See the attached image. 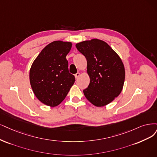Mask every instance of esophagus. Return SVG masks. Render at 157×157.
Instances as JSON below:
<instances>
[{
	"label": "esophagus",
	"mask_w": 157,
	"mask_h": 157,
	"mask_svg": "<svg viewBox=\"0 0 157 157\" xmlns=\"http://www.w3.org/2000/svg\"><path fill=\"white\" fill-rule=\"evenodd\" d=\"M79 76H80V73H79V72H78V73H76V74H75V78H76V79L79 78Z\"/></svg>",
	"instance_id": "esophagus-1"
}]
</instances>
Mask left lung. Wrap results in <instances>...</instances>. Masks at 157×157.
I'll return each mask as SVG.
<instances>
[{"instance_id":"1","label":"left lung","mask_w":157,"mask_h":157,"mask_svg":"<svg viewBox=\"0 0 157 157\" xmlns=\"http://www.w3.org/2000/svg\"><path fill=\"white\" fill-rule=\"evenodd\" d=\"M75 46L87 61L90 83L83 90L85 96L96 107L107 105L123 89L125 68L120 57L107 43L97 39Z\"/></svg>"}]
</instances>
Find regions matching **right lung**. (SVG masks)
Masks as SVG:
<instances>
[{"instance_id":"add662e5","label":"right lung","mask_w":157,"mask_h":157,"mask_svg":"<svg viewBox=\"0 0 157 157\" xmlns=\"http://www.w3.org/2000/svg\"><path fill=\"white\" fill-rule=\"evenodd\" d=\"M71 47L70 42H52L42 50L31 67L32 89L37 99L46 105L60 104L75 82L66 59Z\"/></svg>"}]
</instances>
